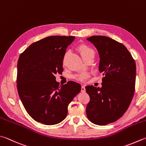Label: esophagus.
<instances>
[{"instance_id":"esophagus-1","label":"esophagus","mask_w":146,"mask_h":146,"mask_svg":"<svg viewBox=\"0 0 146 146\" xmlns=\"http://www.w3.org/2000/svg\"><path fill=\"white\" fill-rule=\"evenodd\" d=\"M85 91H86V89H85V87L82 86L81 87V92H85Z\"/></svg>"}]
</instances>
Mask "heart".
Instances as JSON below:
<instances>
[{"label": "heart", "instance_id": "heart-1", "mask_svg": "<svg viewBox=\"0 0 146 146\" xmlns=\"http://www.w3.org/2000/svg\"><path fill=\"white\" fill-rule=\"evenodd\" d=\"M77 51L79 52L80 55L84 61H87L90 59H93L95 56V51L92 48H91L88 45L84 43H81L76 47ZM68 56V52H66L63 56V64H65L66 59ZM73 78L76 80L78 81H84L88 78V74L86 73H81L76 74L73 76Z\"/></svg>", "mask_w": 146, "mask_h": 146}]
</instances>
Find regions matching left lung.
I'll return each mask as SVG.
<instances>
[{
  "mask_svg": "<svg viewBox=\"0 0 146 146\" xmlns=\"http://www.w3.org/2000/svg\"><path fill=\"white\" fill-rule=\"evenodd\" d=\"M87 40L98 51L99 70L104 77L101 88L86 87L90 97L86 116L94 124L106 125L119 119L130 106L135 88L136 64L125 46L111 38L95 35Z\"/></svg>",
  "mask_w": 146,
  "mask_h": 146,
  "instance_id": "left-lung-1",
  "label": "left lung"
}]
</instances>
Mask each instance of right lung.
Wrapping results in <instances>:
<instances>
[{
	"label": "right lung",
	"mask_w": 146,
	"mask_h": 146,
	"mask_svg": "<svg viewBox=\"0 0 146 146\" xmlns=\"http://www.w3.org/2000/svg\"><path fill=\"white\" fill-rule=\"evenodd\" d=\"M74 36L53 35L32 43L19 57L17 89L22 104L33 119L46 125L62 121L68 106L81 92L74 81L60 85L54 75L62 74L63 56Z\"/></svg>",
	"instance_id": "add662e5"
}]
</instances>
